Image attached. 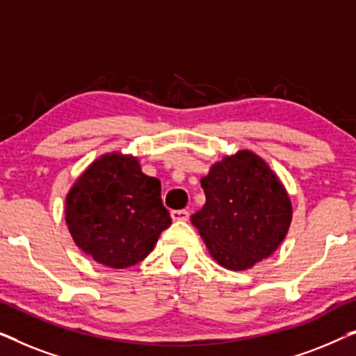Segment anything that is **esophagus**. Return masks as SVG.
<instances>
[{
  "label": "esophagus",
  "instance_id": "34e87169",
  "mask_svg": "<svg viewBox=\"0 0 356 356\" xmlns=\"http://www.w3.org/2000/svg\"><path fill=\"white\" fill-rule=\"evenodd\" d=\"M170 216H172L175 222H186L189 218V212L186 211V209H179V211L170 212Z\"/></svg>",
  "mask_w": 356,
  "mask_h": 356
}]
</instances>
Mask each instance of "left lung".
I'll return each mask as SVG.
<instances>
[{
	"label": "left lung",
	"mask_w": 356,
	"mask_h": 356,
	"mask_svg": "<svg viewBox=\"0 0 356 356\" xmlns=\"http://www.w3.org/2000/svg\"><path fill=\"white\" fill-rule=\"evenodd\" d=\"M201 186L206 204L191 222L222 267L250 269L284 241L291 202L279 177L259 155L238 150L213 163Z\"/></svg>",
	"instance_id": "1"
}]
</instances>
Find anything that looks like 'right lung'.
Masks as SVG:
<instances>
[{
	"label": "right lung",
	"mask_w": 356,
	"mask_h": 356,
	"mask_svg": "<svg viewBox=\"0 0 356 356\" xmlns=\"http://www.w3.org/2000/svg\"><path fill=\"white\" fill-rule=\"evenodd\" d=\"M160 191L159 179L144 175L133 155H102L66 196L72 240L104 266L126 269L138 264L172 225Z\"/></svg>",
	"instance_id": "add662e5"
}]
</instances>
